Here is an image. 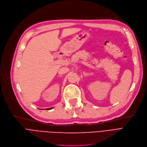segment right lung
<instances>
[{"label":"right lung","mask_w":147,"mask_h":147,"mask_svg":"<svg viewBox=\"0 0 147 147\" xmlns=\"http://www.w3.org/2000/svg\"><path fill=\"white\" fill-rule=\"evenodd\" d=\"M53 109V107H51V108H48V109H46L47 110H50V109Z\"/></svg>","instance_id":"right-lung-1"}]
</instances>
